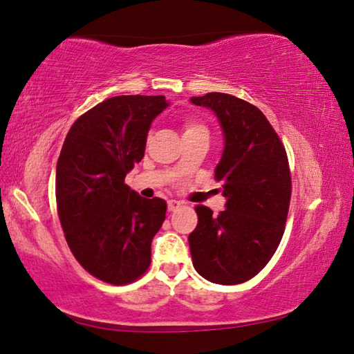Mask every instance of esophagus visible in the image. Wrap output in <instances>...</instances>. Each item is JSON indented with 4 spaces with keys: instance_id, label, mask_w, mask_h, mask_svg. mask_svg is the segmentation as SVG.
Listing matches in <instances>:
<instances>
[{
    "instance_id": "34e87169",
    "label": "esophagus",
    "mask_w": 354,
    "mask_h": 354,
    "mask_svg": "<svg viewBox=\"0 0 354 354\" xmlns=\"http://www.w3.org/2000/svg\"><path fill=\"white\" fill-rule=\"evenodd\" d=\"M179 206H181V201H178V200H170L169 201V211H176Z\"/></svg>"
}]
</instances>
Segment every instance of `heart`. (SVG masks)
<instances>
[{
  "label": "heart",
  "instance_id": "b5f03b06",
  "mask_svg": "<svg viewBox=\"0 0 354 354\" xmlns=\"http://www.w3.org/2000/svg\"><path fill=\"white\" fill-rule=\"evenodd\" d=\"M192 131H206V128L198 123H187V127H185V133H192Z\"/></svg>",
  "mask_w": 354,
  "mask_h": 354
}]
</instances>
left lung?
<instances>
[{
	"mask_svg": "<svg viewBox=\"0 0 354 354\" xmlns=\"http://www.w3.org/2000/svg\"><path fill=\"white\" fill-rule=\"evenodd\" d=\"M190 101L218 120L225 147L215 179L226 198L218 217L206 206L195 207L198 225L189 234L192 261L211 283L241 284L267 266L283 239L292 192L287 154L256 106L218 92Z\"/></svg>",
	"mask_w": 354,
	"mask_h": 354,
	"instance_id": "left-lung-1",
	"label": "left lung"
}]
</instances>
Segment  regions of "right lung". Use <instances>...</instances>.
Masks as SVG:
<instances>
[{
  "mask_svg": "<svg viewBox=\"0 0 354 354\" xmlns=\"http://www.w3.org/2000/svg\"><path fill=\"white\" fill-rule=\"evenodd\" d=\"M167 107L162 95L112 97L77 118L65 137L56 167L59 218L77 262L104 283H133L151 262L167 203L143 198L124 178Z\"/></svg>",
  "mask_w": 354,
  "mask_h": 354,
  "instance_id": "right-lung-1",
  "label": "right lung"
}]
</instances>
